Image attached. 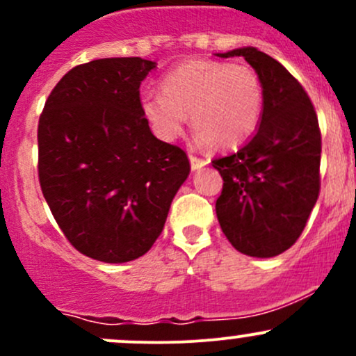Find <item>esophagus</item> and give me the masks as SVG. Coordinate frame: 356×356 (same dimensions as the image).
Returning <instances> with one entry per match:
<instances>
[{"instance_id":"obj_1","label":"esophagus","mask_w":356,"mask_h":356,"mask_svg":"<svg viewBox=\"0 0 356 356\" xmlns=\"http://www.w3.org/2000/svg\"><path fill=\"white\" fill-rule=\"evenodd\" d=\"M189 161H191L193 170H198V168L207 165V160H203V158H198L196 155H189Z\"/></svg>"}]
</instances>
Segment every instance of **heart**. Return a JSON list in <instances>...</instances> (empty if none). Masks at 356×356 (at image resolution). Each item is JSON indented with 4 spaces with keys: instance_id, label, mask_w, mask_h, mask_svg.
Wrapping results in <instances>:
<instances>
[{
    "instance_id": "b5f03b06",
    "label": "heart",
    "mask_w": 356,
    "mask_h": 356,
    "mask_svg": "<svg viewBox=\"0 0 356 356\" xmlns=\"http://www.w3.org/2000/svg\"><path fill=\"white\" fill-rule=\"evenodd\" d=\"M161 89L141 95V111L163 141L182 134L188 113L196 139L213 148H236L254 132L264 108V88L248 65L195 60L168 72Z\"/></svg>"
}]
</instances>
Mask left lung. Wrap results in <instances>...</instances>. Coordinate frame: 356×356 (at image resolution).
Wrapping results in <instances>:
<instances>
[{"label": "left lung", "instance_id": "1", "mask_svg": "<svg viewBox=\"0 0 356 356\" xmlns=\"http://www.w3.org/2000/svg\"><path fill=\"white\" fill-rule=\"evenodd\" d=\"M217 56H243L264 88L253 138L211 161L224 179L215 203L218 224L248 257H277L300 238L321 191L317 113L300 82L267 53L246 46Z\"/></svg>", "mask_w": 356, "mask_h": 356}]
</instances>
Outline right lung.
Here are the masks:
<instances>
[{"mask_svg":"<svg viewBox=\"0 0 356 356\" xmlns=\"http://www.w3.org/2000/svg\"><path fill=\"white\" fill-rule=\"evenodd\" d=\"M152 60L102 58L67 72L39 118V182L75 250L105 264L143 257L188 179L179 146L153 136L139 86Z\"/></svg>","mask_w":356,"mask_h":356,"instance_id":"add662e5","label":"right lung"}]
</instances>
